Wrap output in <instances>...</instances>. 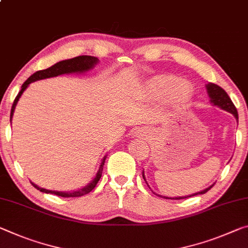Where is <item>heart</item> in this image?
<instances>
[{
    "mask_svg": "<svg viewBox=\"0 0 248 248\" xmlns=\"http://www.w3.org/2000/svg\"><path fill=\"white\" fill-rule=\"evenodd\" d=\"M145 87L152 97H167V99L173 104L187 101L192 93V85L187 80L179 79L173 75L167 74L153 76L148 80Z\"/></svg>",
    "mask_w": 248,
    "mask_h": 248,
    "instance_id": "1",
    "label": "heart"
}]
</instances>
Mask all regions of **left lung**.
Returning a JSON list of instances; mask_svg holds the SVG:
<instances>
[{
    "mask_svg": "<svg viewBox=\"0 0 248 248\" xmlns=\"http://www.w3.org/2000/svg\"><path fill=\"white\" fill-rule=\"evenodd\" d=\"M206 90H207V93H209V96L211 98V103L212 104H213L214 106H217V107H219L223 110H226V111L231 112L232 115L236 118V120L238 121V113H237L236 107L234 106L233 101L231 100V98L229 97V95H227L225 90L219 87V86H217V85L212 84V82H209V84L206 85ZM142 176L144 179L143 173H142ZM144 181H145V179H144ZM212 186H213L206 187L205 190H203L201 192H198V193H194V194H191V195H187V196H179V198H167V196H162V198L163 199H174V200H182V199L191 198V196H194V195L206 193V192L209 191Z\"/></svg>",
    "mask_w": 248,
    "mask_h": 248,
    "instance_id": "left-lung-1",
    "label": "left lung"
}]
</instances>
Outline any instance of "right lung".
Returning <instances> with one entry per match:
<instances>
[{
	"label": "right lung",
	"mask_w": 248,
	"mask_h": 248,
	"mask_svg": "<svg viewBox=\"0 0 248 248\" xmlns=\"http://www.w3.org/2000/svg\"><path fill=\"white\" fill-rule=\"evenodd\" d=\"M98 62H99V60H98L97 57L87 56V55H82V56H77L75 58H72V60H66V61L58 62L55 65H53L52 67H49L47 69H43V70H38V72L34 73L32 76H30L29 78H27V80L22 85L21 92L18 93V95L14 99V103H13V105H12V109H11V117H10L11 120H12V117H13L15 106H16L19 97L22 96V93H24V90L27 88V86H29L31 82L36 81V80H41V79H45V78L56 77V76H60V75H62V74H73V73H79L80 74V73L88 72V70L93 69V67H95ZM106 158H107V155H105L104 159L101 160L99 170H98L95 179H93L92 182L88 184V186L81 187V188H79V190L72 191V192L50 191V190H46V188L39 187L38 186L34 184L33 182H31V183H32V186L34 187H36L37 190H39L41 192H44V193L55 194L57 196H62V198H78V196H82L85 194H88L90 191L93 190V187L97 186L98 181H99L100 178H101V173H103V169H104Z\"/></svg>",
	"instance_id": "add662e5"
}]
</instances>
